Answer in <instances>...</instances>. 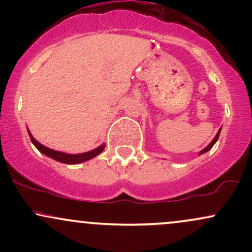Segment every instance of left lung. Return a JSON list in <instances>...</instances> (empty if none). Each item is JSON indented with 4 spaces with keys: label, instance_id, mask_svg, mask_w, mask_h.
Returning a JSON list of instances; mask_svg holds the SVG:
<instances>
[{
    "label": "left lung",
    "instance_id": "8db88e82",
    "mask_svg": "<svg viewBox=\"0 0 252 252\" xmlns=\"http://www.w3.org/2000/svg\"><path fill=\"white\" fill-rule=\"evenodd\" d=\"M219 134H220V129H219V131H218V132H217L216 137H215V138H213V141H212V142H211V143L209 144V146H207V147H206V148H205V149H202V150H201V152H200V155H201V154H204V153L209 152V150H210L211 148H212V147H213V146H215V143L217 142V141H218V138H219Z\"/></svg>",
    "mask_w": 252,
    "mask_h": 252
}]
</instances>
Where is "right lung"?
<instances>
[{"instance_id": "1", "label": "right lung", "mask_w": 252, "mask_h": 252, "mask_svg": "<svg viewBox=\"0 0 252 252\" xmlns=\"http://www.w3.org/2000/svg\"><path fill=\"white\" fill-rule=\"evenodd\" d=\"M28 134H30L31 141H32V142H33L34 146L36 147L39 152H41L42 154L50 156V158H54V160L59 161V162H63V163L76 164V163L84 162V161L90 160V158H94V156L99 155L100 153L103 152V149H104V146H100V147H98V148H96L94 150H91V152H88V153H83V154H77V155L65 154V153L56 152V150H52L50 148H46L45 146L40 144L35 140V138H34L33 136H32V134L30 132V130H28Z\"/></svg>"}]
</instances>
